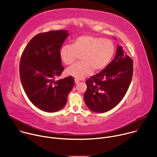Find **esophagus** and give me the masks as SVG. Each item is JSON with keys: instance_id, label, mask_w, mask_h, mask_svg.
Segmentation results:
<instances>
[{"instance_id": "34e87169", "label": "esophagus", "mask_w": 157, "mask_h": 157, "mask_svg": "<svg viewBox=\"0 0 157 157\" xmlns=\"http://www.w3.org/2000/svg\"><path fill=\"white\" fill-rule=\"evenodd\" d=\"M75 82L76 84H78V83L79 82V80L78 79H75Z\"/></svg>"}]
</instances>
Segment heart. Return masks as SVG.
Returning a JSON list of instances; mask_svg holds the SVG:
<instances>
[{
    "mask_svg": "<svg viewBox=\"0 0 157 157\" xmlns=\"http://www.w3.org/2000/svg\"><path fill=\"white\" fill-rule=\"evenodd\" d=\"M115 52L114 43L90 35H84L75 39L72 45L65 44L59 51V56L66 65L73 64L81 56V63L74 64L66 70V74L76 79H82L102 70L109 63Z\"/></svg>",
    "mask_w": 157,
    "mask_h": 157,
    "instance_id": "obj_1",
    "label": "heart"
}]
</instances>
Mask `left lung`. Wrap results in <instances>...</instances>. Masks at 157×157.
<instances>
[{
  "mask_svg": "<svg viewBox=\"0 0 157 157\" xmlns=\"http://www.w3.org/2000/svg\"><path fill=\"white\" fill-rule=\"evenodd\" d=\"M132 75L133 60L119 45L114 59L100 73L86 81L87 89L84 99L87 107L97 113H105L115 107L125 95Z\"/></svg>",
  "mask_w": 157,
  "mask_h": 157,
  "instance_id": "left-lung-1",
  "label": "left lung"
}]
</instances>
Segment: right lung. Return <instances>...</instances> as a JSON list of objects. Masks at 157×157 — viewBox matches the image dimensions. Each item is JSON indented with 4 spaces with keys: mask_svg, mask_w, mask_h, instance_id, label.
I'll list each match as a JSON object with an SVG mask.
<instances>
[{
    "mask_svg": "<svg viewBox=\"0 0 157 157\" xmlns=\"http://www.w3.org/2000/svg\"><path fill=\"white\" fill-rule=\"evenodd\" d=\"M67 30H53L35 36L22 53L20 77L31 102L40 109L55 113L64 107L75 84L72 76L55 80L64 70L59 51Z\"/></svg>",
    "mask_w": 157,
    "mask_h": 157,
    "instance_id": "obj_1",
    "label": "right lung"
}]
</instances>
